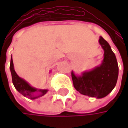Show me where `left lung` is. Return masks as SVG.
<instances>
[{
  "instance_id": "left-lung-1",
  "label": "left lung",
  "mask_w": 128,
  "mask_h": 128,
  "mask_svg": "<svg viewBox=\"0 0 128 128\" xmlns=\"http://www.w3.org/2000/svg\"><path fill=\"white\" fill-rule=\"evenodd\" d=\"M99 43L104 50L102 64L90 70L76 75L72 70L73 86L84 95L101 99L107 96L115 87L118 75L116 58L108 42L100 36Z\"/></svg>"
}]
</instances>
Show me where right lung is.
<instances>
[{
    "label": "right lung",
    "mask_w": 128,
    "mask_h": 128,
    "mask_svg": "<svg viewBox=\"0 0 128 128\" xmlns=\"http://www.w3.org/2000/svg\"><path fill=\"white\" fill-rule=\"evenodd\" d=\"M10 68L12 78L13 84L15 88L24 96H26L30 99H35L44 95L48 91V89H38L34 88L22 78H20L14 70L12 56L11 57Z\"/></svg>",
    "instance_id": "right-lung-1"
}]
</instances>
